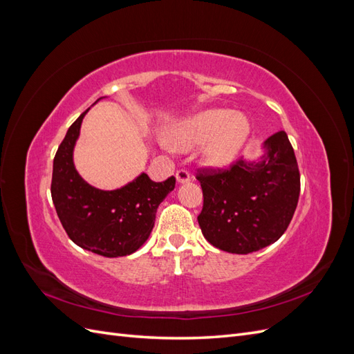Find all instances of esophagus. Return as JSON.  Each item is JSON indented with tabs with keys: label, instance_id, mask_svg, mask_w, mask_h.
Segmentation results:
<instances>
[{
	"label": "esophagus",
	"instance_id": "1",
	"mask_svg": "<svg viewBox=\"0 0 354 354\" xmlns=\"http://www.w3.org/2000/svg\"><path fill=\"white\" fill-rule=\"evenodd\" d=\"M176 178H177V181L178 183H187V181H190V173L187 169H185V168H181V169H178L177 173H176Z\"/></svg>",
	"mask_w": 354,
	"mask_h": 354
}]
</instances>
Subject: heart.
I'll return each instance as SVG.
<instances>
[{
	"instance_id": "heart-1",
	"label": "heart",
	"mask_w": 354,
	"mask_h": 354,
	"mask_svg": "<svg viewBox=\"0 0 354 354\" xmlns=\"http://www.w3.org/2000/svg\"><path fill=\"white\" fill-rule=\"evenodd\" d=\"M250 122L242 113L209 109L190 118L168 133V143L189 151L207 145L205 159L211 165H226L234 159L250 136Z\"/></svg>"
}]
</instances>
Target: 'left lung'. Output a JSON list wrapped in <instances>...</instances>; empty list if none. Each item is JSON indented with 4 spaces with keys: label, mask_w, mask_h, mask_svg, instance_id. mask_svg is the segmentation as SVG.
I'll return each mask as SVG.
<instances>
[{
    "label": "left lung",
    "mask_w": 354,
    "mask_h": 354,
    "mask_svg": "<svg viewBox=\"0 0 354 354\" xmlns=\"http://www.w3.org/2000/svg\"><path fill=\"white\" fill-rule=\"evenodd\" d=\"M260 162L236 159L227 168H198L203 195L198 223L218 250L248 254L279 239L299 196V171L285 131L264 142Z\"/></svg>",
    "instance_id": "left-lung-1"
}]
</instances>
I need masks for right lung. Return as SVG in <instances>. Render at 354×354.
Wrapping results in <instances>:
<instances>
[{
	"instance_id": "obj_1",
	"label": "right lung",
	"mask_w": 354,
	"mask_h": 354,
	"mask_svg": "<svg viewBox=\"0 0 354 354\" xmlns=\"http://www.w3.org/2000/svg\"><path fill=\"white\" fill-rule=\"evenodd\" d=\"M85 111L60 143L53 162L51 198L63 229L81 248L103 257H124L137 251L151 234L156 209L176 177L165 181L138 176L116 190H100L84 181L73 167L72 152Z\"/></svg>"
}]
</instances>
